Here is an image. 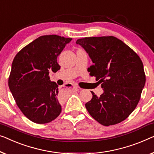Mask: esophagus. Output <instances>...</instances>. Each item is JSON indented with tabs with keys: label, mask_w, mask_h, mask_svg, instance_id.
I'll return each instance as SVG.
<instances>
[{
	"label": "esophagus",
	"mask_w": 154,
	"mask_h": 154,
	"mask_svg": "<svg viewBox=\"0 0 154 154\" xmlns=\"http://www.w3.org/2000/svg\"><path fill=\"white\" fill-rule=\"evenodd\" d=\"M73 89H74V90L76 91H79V88H78V87H77V86H73Z\"/></svg>",
	"instance_id": "1"
}]
</instances>
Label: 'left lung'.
<instances>
[{"mask_svg": "<svg viewBox=\"0 0 154 154\" xmlns=\"http://www.w3.org/2000/svg\"><path fill=\"white\" fill-rule=\"evenodd\" d=\"M76 43L86 50L93 65L91 76L101 84L104 93L85 106L89 114L104 126L120 123L136 109L145 84L140 58L131 48L115 36L86 37Z\"/></svg>", "mask_w": 154, "mask_h": 154, "instance_id": "obj_1", "label": "left lung"}]
</instances>
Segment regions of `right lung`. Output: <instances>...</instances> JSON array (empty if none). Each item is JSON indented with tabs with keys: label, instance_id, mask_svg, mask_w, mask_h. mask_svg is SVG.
Instances as JSON below:
<instances>
[{
	"label": "right lung",
	"instance_id": "1",
	"mask_svg": "<svg viewBox=\"0 0 154 154\" xmlns=\"http://www.w3.org/2000/svg\"><path fill=\"white\" fill-rule=\"evenodd\" d=\"M71 40L54 34L41 36L14 59L9 88L18 107L33 122H50L61 112L58 85L50 81L49 73L60 69L57 57Z\"/></svg>",
	"mask_w": 154,
	"mask_h": 154
}]
</instances>
